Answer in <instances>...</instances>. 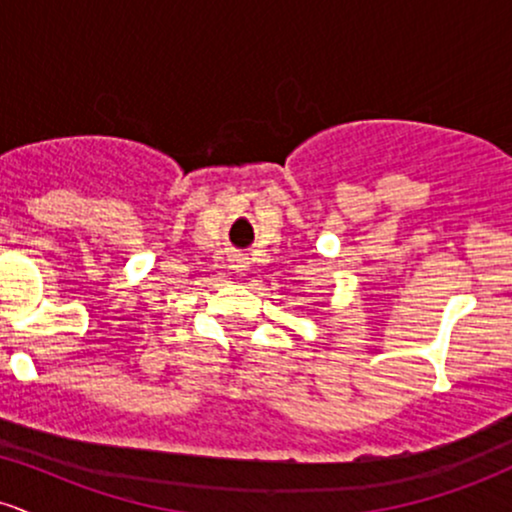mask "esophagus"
I'll return each mask as SVG.
<instances>
[{"label":"esophagus","mask_w":512,"mask_h":512,"mask_svg":"<svg viewBox=\"0 0 512 512\" xmlns=\"http://www.w3.org/2000/svg\"><path fill=\"white\" fill-rule=\"evenodd\" d=\"M248 267H250L248 257H233V260H231V269H233V272L245 274V272H248Z\"/></svg>","instance_id":"obj_1"}]
</instances>
